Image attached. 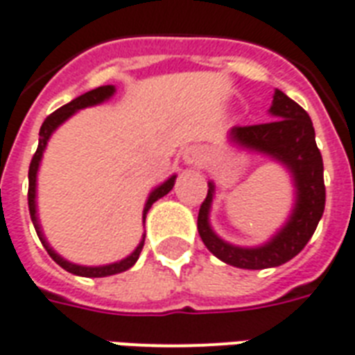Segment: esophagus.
I'll return each mask as SVG.
<instances>
[{
	"instance_id": "obj_1",
	"label": "esophagus",
	"mask_w": 355,
	"mask_h": 355,
	"mask_svg": "<svg viewBox=\"0 0 355 355\" xmlns=\"http://www.w3.org/2000/svg\"><path fill=\"white\" fill-rule=\"evenodd\" d=\"M200 159H202V152H200L198 148H189V150H185V153H183V161H185L187 164L198 163Z\"/></svg>"
}]
</instances>
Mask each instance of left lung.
I'll use <instances>...</instances> for the list:
<instances>
[{
  "mask_svg": "<svg viewBox=\"0 0 355 355\" xmlns=\"http://www.w3.org/2000/svg\"><path fill=\"white\" fill-rule=\"evenodd\" d=\"M268 112L274 120L259 125H235L230 129V140L235 146L263 153L289 170L295 185V207L287 222L259 246L227 243L216 235L209 222L216 192L213 181L207 183V198L198 213V233L209 252L227 265L246 270L279 266L300 254L317 230L326 203L322 155L315 142L309 114L277 89Z\"/></svg>",
  "mask_w": 355,
  "mask_h": 355,
  "instance_id": "obj_1",
  "label": "left lung"
}]
</instances>
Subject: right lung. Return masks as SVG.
Wrapping results in <instances>:
<instances>
[{
	"instance_id": "right-lung-1",
	"label": "right lung",
	"mask_w": 355,
	"mask_h": 355,
	"mask_svg": "<svg viewBox=\"0 0 355 355\" xmlns=\"http://www.w3.org/2000/svg\"><path fill=\"white\" fill-rule=\"evenodd\" d=\"M116 92L114 89V85H105V87H98L94 90H89V92H85L79 98L72 100L70 103H66L60 109H57L55 112H51L46 120H44L42 128H40V139H38V148L35 155L31 159V164H29V192H27V202H29V213H31V220L33 226L37 230V235L40 239V243L44 244V248L49 254V257L64 268L66 272H72L76 276H83V277H105V276H112V274H120V272L128 270L131 266L137 263L139 259L140 252H142V246H144V237L146 235H142V241L139 243V246L128 255V257H123V259L116 261V263H111V265H101V266H85V265H76V263H70V261H66L64 257H60L57 252H55L49 243L46 241L42 233V227H40V222H38V215H37V174L38 168H40V161H42L44 150L48 146V140L51 139V135L57 128H59L60 123H64L68 118L76 114L78 111L85 109V107H92V105H100L103 101H107L109 98H112ZM175 178L178 175H170L168 180L163 181L161 185H157L150 192V196L146 200V205H144V211H142V220H146V215L150 207H152L153 203L157 202L159 198L166 196L170 191H172V187L175 183Z\"/></svg>"
}]
</instances>
